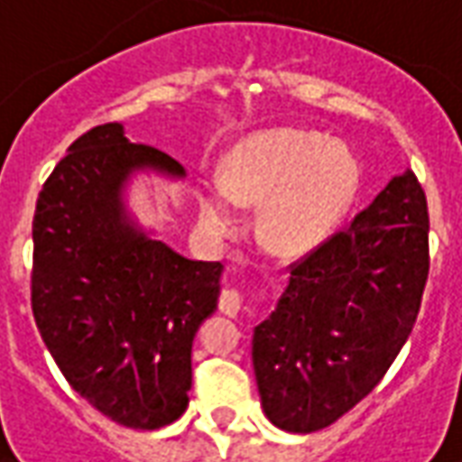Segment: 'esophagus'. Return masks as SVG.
Returning a JSON list of instances; mask_svg holds the SVG:
<instances>
[{
    "label": "esophagus",
    "mask_w": 462,
    "mask_h": 462,
    "mask_svg": "<svg viewBox=\"0 0 462 462\" xmlns=\"http://www.w3.org/2000/svg\"><path fill=\"white\" fill-rule=\"evenodd\" d=\"M242 291L237 287H225L220 291V300H217V307H220L222 314H227V317H237L242 311Z\"/></svg>",
    "instance_id": "1"
}]
</instances>
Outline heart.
<instances>
[{
  "mask_svg": "<svg viewBox=\"0 0 462 462\" xmlns=\"http://www.w3.org/2000/svg\"><path fill=\"white\" fill-rule=\"evenodd\" d=\"M358 190V165L344 145L311 131H267L240 143L222 180L198 190L202 230L225 240L242 230L240 208H260L262 242L297 257L337 230Z\"/></svg>",
  "mask_w": 462,
  "mask_h": 462,
  "instance_id": "b5f03b06",
  "label": "heart"
}]
</instances>
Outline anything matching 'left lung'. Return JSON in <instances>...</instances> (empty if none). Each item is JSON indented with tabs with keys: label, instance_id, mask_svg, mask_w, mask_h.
Listing matches in <instances>:
<instances>
[{
	"label": "left lung",
	"instance_id": "8db88e82",
	"mask_svg": "<svg viewBox=\"0 0 462 462\" xmlns=\"http://www.w3.org/2000/svg\"><path fill=\"white\" fill-rule=\"evenodd\" d=\"M428 202L406 171L290 264L277 310L254 329L262 406L290 433H314L374 391L413 331L426 290Z\"/></svg>",
	"mask_w": 462,
	"mask_h": 462
}]
</instances>
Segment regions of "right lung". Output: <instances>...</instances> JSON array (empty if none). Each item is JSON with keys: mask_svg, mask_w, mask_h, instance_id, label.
<instances>
[{"mask_svg": "<svg viewBox=\"0 0 462 462\" xmlns=\"http://www.w3.org/2000/svg\"><path fill=\"white\" fill-rule=\"evenodd\" d=\"M182 175L121 123L79 135L36 198L32 311L76 393L121 426L178 420L192 383V337L217 307L220 262H192L125 222L123 180Z\"/></svg>", "mask_w": 462, "mask_h": 462, "instance_id": "1", "label": "right lung"}]
</instances>
